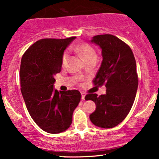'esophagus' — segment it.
Masks as SVG:
<instances>
[{"label":"esophagus","mask_w":159,"mask_h":159,"mask_svg":"<svg viewBox=\"0 0 159 159\" xmlns=\"http://www.w3.org/2000/svg\"><path fill=\"white\" fill-rule=\"evenodd\" d=\"M85 96H86V93H84V92H82V93H81V99H82V100H84Z\"/></svg>","instance_id":"obj_1"}]
</instances>
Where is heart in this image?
<instances>
[{
  "label": "heart",
  "instance_id": "obj_1",
  "mask_svg": "<svg viewBox=\"0 0 159 159\" xmlns=\"http://www.w3.org/2000/svg\"><path fill=\"white\" fill-rule=\"evenodd\" d=\"M76 51L79 53L84 58L85 61H88L91 58L96 57V53L95 50L90 45L87 43H82L76 47ZM69 60V53L68 52H65L63 53V57H62V66H66L67 64V62Z\"/></svg>",
  "mask_w": 159,
  "mask_h": 159
}]
</instances>
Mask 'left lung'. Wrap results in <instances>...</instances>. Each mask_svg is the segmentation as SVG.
Masks as SVG:
<instances>
[{"instance_id":"8db88e82","label":"left lung","mask_w":159,"mask_h":159,"mask_svg":"<svg viewBox=\"0 0 159 159\" xmlns=\"http://www.w3.org/2000/svg\"><path fill=\"white\" fill-rule=\"evenodd\" d=\"M90 42L102 50L101 66L94 79L95 85L105 83L106 93L98 96L90 93L96 107L90 115V121L103 129L114 128L126 117L132 108L138 86L136 61L132 49L111 34L95 36Z\"/></svg>"}]
</instances>
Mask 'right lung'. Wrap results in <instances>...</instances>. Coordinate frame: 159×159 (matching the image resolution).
<instances>
[{
    "instance_id": "right-lung-1",
    "label": "right lung",
    "mask_w": 159,
    "mask_h": 159,
    "mask_svg": "<svg viewBox=\"0 0 159 159\" xmlns=\"http://www.w3.org/2000/svg\"><path fill=\"white\" fill-rule=\"evenodd\" d=\"M75 38L38 40L21 58L20 83L27 109L36 125L51 134L69 129L81 100L79 91L58 92L54 87L63 52Z\"/></svg>"
}]
</instances>
